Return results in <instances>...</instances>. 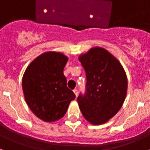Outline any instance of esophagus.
<instances>
[{
    "mask_svg": "<svg viewBox=\"0 0 150 150\" xmlns=\"http://www.w3.org/2000/svg\"><path fill=\"white\" fill-rule=\"evenodd\" d=\"M74 95H76V96H77V95H78V91H77V89H74Z\"/></svg>",
    "mask_w": 150,
    "mask_h": 150,
    "instance_id": "esophagus-1",
    "label": "esophagus"
}]
</instances>
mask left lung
Instances as JSON below:
<instances>
[{
  "label": "left lung",
  "mask_w": 150,
  "mask_h": 150,
  "mask_svg": "<svg viewBox=\"0 0 150 150\" xmlns=\"http://www.w3.org/2000/svg\"><path fill=\"white\" fill-rule=\"evenodd\" d=\"M86 71V89L79 94L78 104L82 114L92 125L107 122L121 109L125 99L128 80L120 62L101 47H94L80 55Z\"/></svg>",
  "instance_id": "obj_1"
}]
</instances>
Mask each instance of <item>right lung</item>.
I'll return each instance as SVG.
<instances>
[{"instance_id":"right-lung-1","label":"right lung","mask_w":150,"mask_h":150,"mask_svg":"<svg viewBox=\"0 0 150 150\" xmlns=\"http://www.w3.org/2000/svg\"><path fill=\"white\" fill-rule=\"evenodd\" d=\"M67 60L61 52H46L29 64L22 77L26 103L36 116L46 122L62 119L76 98L67 88L63 73Z\"/></svg>"}]
</instances>
